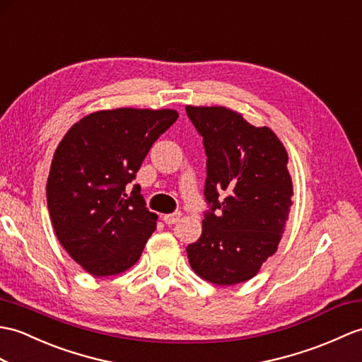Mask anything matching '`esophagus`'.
<instances>
[{
  "label": "esophagus",
  "mask_w": 362,
  "mask_h": 362,
  "mask_svg": "<svg viewBox=\"0 0 362 362\" xmlns=\"http://www.w3.org/2000/svg\"><path fill=\"white\" fill-rule=\"evenodd\" d=\"M180 217H182V213H173V214H165L162 219L166 225H173L175 222H179Z\"/></svg>",
  "instance_id": "obj_1"
}]
</instances>
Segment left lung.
Wrapping results in <instances>:
<instances>
[{"label": "left lung", "instance_id": "obj_1", "mask_svg": "<svg viewBox=\"0 0 362 362\" xmlns=\"http://www.w3.org/2000/svg\"><path fill=\"white\" fill-rule=\"evenodd\" d=\"M206 151L205 199L211 211L187 248L192 270L214 285L255 277L285 233L293 205L288 154L268 126L225 106H187ZM226 199L218 202V196ZM223 209L221 216L215 209Z\"/></svg>", "mask_w": 362, "mask_h": 362}]
</instances>
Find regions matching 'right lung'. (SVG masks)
<instances>
[{
    "instance_id": "obj_1",
    "label": "right lung",
    "mask_w": 362,
    "mask_h": 362,
    "mask_svg": "<svg viewBox=\"0 0 362 362\" xmlns=\"http://www.w3.org/2000/svg\"><path fill=\"white\" fill-rule=\"evenodd\" d=\"M174 109L117 107L71 126L54 153L46 185L57 239L95 277L120 274L137 262L157 226L136 179L153 143L177 120Z\"/></svg>"
}]
</instances>
